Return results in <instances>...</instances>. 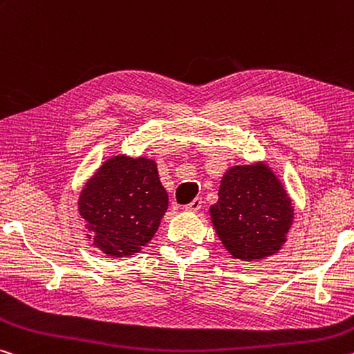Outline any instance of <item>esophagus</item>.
I'll return each mask as SVG.
<instances>
[{"label": "esophagus", "instance_id": "esophagus-1", "mask_svg": "<svg viewBox=\"0 0 354 354\" xmlns=\"http://www.w3.org/2000/svg\"><path fill=\"white\" fill-rule=\"evenodd\" d=\"M201 207V197H197V198H194L192 201H190L189 205H186V209L187 211H198Z\"/></svg>", "mask_w": 354, "mask_h": 354}]
</instances>
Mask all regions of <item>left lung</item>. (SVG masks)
I'll return each mask as SVG.
<instances>
[{
  "mask_svg": "<svg viewBox=\"0 0 354 354\" xmlns=\"http://www.w3.org/2000/svg\"><path fill=\"white\" fill-rule=\"evenodd\" d=\"M209 211L225 249L244 261L276 254L293 222L287 192L263 164L230 168Z\"/></svg>",
  "mask_w": 354,
  "mask_h": 354,
  "instance_id": "obj_1",
  "label": "left lung"
}]
</instances>
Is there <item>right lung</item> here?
Segmentation results:
<instances>
[{
  "label": "right lung",
  "instance_id": "add662e5",
  "mask_svg": "<svg viewBox=\"0 0 354 354\" xmlns=\"http://www.w3.org/2000/svg\"><path fill=\"white\" fill-rule=\"evenodd\" d=\"M78 206L94 245L110 257H127L154 236L168 195L154 160L118 156L86 184Z\"/></svg>",
  "mask_w": 354,
  "mask_h": 354
}]
</instances>
